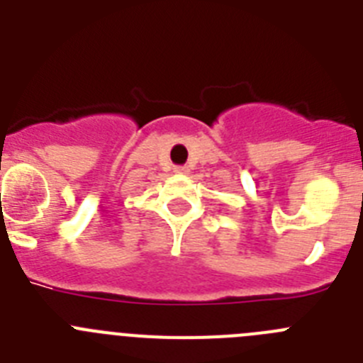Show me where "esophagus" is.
Instances as JSON below:
<instances>
[{"mask_svg":"<svg viewBox=\"0 0 363 363\" xmlns=\"http://www.w3.org/2000/svg\"><path fill=\"white\" fill-rule=\"evenodd\" d=\"M176 172H179V174H187L189 169L185 165H178V167H176Z\"/></svg>","mask_w":363,"mask_h":363,"instance_id":"obj_1","label":"esophagus"}]
</instances>
